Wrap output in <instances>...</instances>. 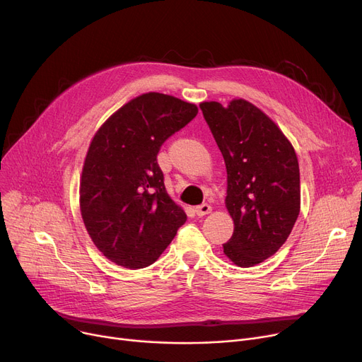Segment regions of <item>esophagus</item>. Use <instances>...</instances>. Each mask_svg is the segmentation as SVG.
<instances>
[{"mask_svg":"<svg viewBox=\"0 0 362 362\" xmlns=\"http://www.w3.org/2000/svg\"><path fill=\"white\" fill-rule=\"evenodd\" d=\"M211 210H213V208H211L210 204H201V205H198V206L195 208V213H197V216L202 217V216L210 214Z\"/></svg>","mask_w":362,"mask_h":362,"instance_id":"obj_1","label":"esophagus"}]
</instances>
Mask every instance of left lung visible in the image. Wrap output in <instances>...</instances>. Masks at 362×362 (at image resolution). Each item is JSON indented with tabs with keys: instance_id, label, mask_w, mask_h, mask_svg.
Returning a JSON list of instances; mask_svg holds the SVG:
<instances>
[{
	"instance_id": "left-lung-1",
	"label": "left lung",
	"mask_w": 362,
	"mask_h": 362,
	"mask_svg": "<svg viewBox=\"0 0 362 362\" xmlns=\"http://www.w3.org/2000/svg\"><path fill=\"white\" fill-rule=\"evenodd\" d=\"M204 119L227 170L226 208L235 229L223 245L239 267L274 255L289 238L300 210L296 152L277 124L254 104L201 103Z\"/></svg>"
}]
</instances>
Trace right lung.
Segmentation results:
<instances>
[{"instance_id": "1", "label": "right lung", "mask_w": 362, "mask_h": 362, "mask_svg": "<svg viewBox=\"0 0 362 362\" xmlns=\"http://www.w3.org/2000/svg\"><path fill=\"white\" fill-rule=\"evenodd\" d=\"M198 114L158 92L133 98L95 133L81 179V213L95 246L124 269L156 262L186 221L165 191L161 145Z\"/></svg>"}]
</instances>
